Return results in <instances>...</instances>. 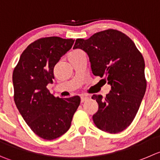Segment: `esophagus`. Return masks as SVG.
<instances>
[{
    "mask_svg": "<svg viewBox=\"0 0 160 160\" xmlns=\"http://www.w3.org/2000/svg\"><path fill=\"white\" fill-rule=\"evenodd\" d=\"M89 100V97H86V96H82L81 97V102L82 103H83V102L86 101V100Z\"/></svg>",
    "mask_w": 160,
    "mask_h": 160,
    "instance_id": "1",
    "label": "esophagus"
}]
</instances>
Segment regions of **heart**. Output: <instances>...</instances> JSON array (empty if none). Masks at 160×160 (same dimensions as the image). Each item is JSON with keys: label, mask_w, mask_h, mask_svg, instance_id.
I'll return each instance as SVG.
<instances>
[{"label": "heart", "mask_w": 160, "mask_h": 160, "mask_svg": "<svg viewBox=\"0 0 160 160\" xmlns=\"http://www.w3.org/2000/svg\"><path fill=\"white\" fill-rule=\"evenodd\" d=\"M80 52V51H78V50H76V51L72 52H71V54H74V53H77V52Z\"/></svg>", "instance_id": "obj_1"}]
</instances>
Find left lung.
<instances>
[{
  "label": "left lung",
  "instance_id": "obj_1",
  "mask_svg": "<svg viewBox=\"0 0 160 160\" xmlns=\"http://www.w3.org/2000/svg\"><path fill=\"white\" fill-rule=\"evenodd\" d=\"M89 56L95 76L104 77L111 91L103 98L92 95L98 111L92 115L97 128L110 133L122 132L136 116L146 91L144 61L133 41L116 30L94 33L89 39L76 40Z\"/></svg>",
  "mask_w": 160,
  "mask_h": 160
}]
</instances>
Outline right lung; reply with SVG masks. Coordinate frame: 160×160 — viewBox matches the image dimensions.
I'll list each match as a JSON object with an SVG mask.
<instances>
[{
    "mask_svg": "<svg viewBox=\"0 0 160 160\" xmlns=\"http://www.w3.org/2000/svg\"><path fill=\"white\" fill-rule=\"evenodd\" d=\"M74 42L59 37L38 39L24 50L13 71L16 107L32 131L43 139L53 140L64 134L80 104L78 96L55 97L47 89L53 82L55 65Z\"/></svg>",
    "mask_w": 160,
    "mask_h": 160,
    "instance_id": "1",
    "label": "right lung"
}]
</instances>
